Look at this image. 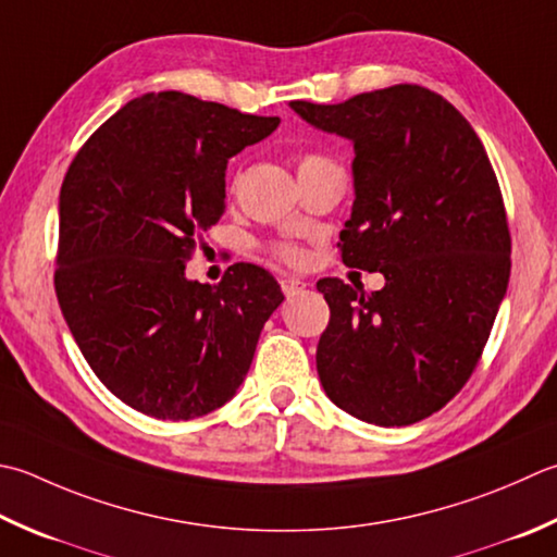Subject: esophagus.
<instances>
[{
	"mask_svg": "<svg viewBox=\"0 0 557 557\" xmlns=\"http://www.w3.org/2000/svg\"><path fill=\"white\" fill-rule=\"evenodd\" d=\"M280 285H282V292H285L287 297H294V294H299V292L307 289V282H301L297 277H282Z\"/></svg>",
	"mask_w": 557,
	"mask_h": 557,
	"instance_id": "esophagus-1",
	"label": "esophagus"
}]
</instances>
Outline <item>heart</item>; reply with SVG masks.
<instances>
[{
  "label": "heart",
  "instance_id": "b5f03b06",
  "mask_svg": "<svg viewBox=\"0 0 557 557\" xmlns=\"http://www.w3.org/2000/svg\"><path fill=\"white\" fill-rule=\"evenodd\" d=\"M323 163H331V161L323 159V157H304L301 163H299V171H307V169H313V166H323ZM275 256L280 260H285V263H289V265H299L301 260H304L301 250L297 246H292V244L275 246Z\"/></svg>",
  "mask_w": 557,
  "mask_h": 557
}]
</instances>
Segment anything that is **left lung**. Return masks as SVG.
I'll use <instances>...</instances> for the list:
<instances>
[{
  "label": "left lung",
  "instance_id": "8db88e82",
  "mask_svg": "<svg viewBox=\"0 0 557 557\" xmlns=\"http://www.w3.org/2000/svg\"><path fill=\"white\" fill-rule=\"evenodd\" d=\"M289 108L352 141V214L343 263L386 285L323 277L331 323L315 350L321 384L352 418L400 428L437 412L473 374L507 294L511 242L483 141L424 86Z\"/></svg>",
  "mask_w": 557,
  "mask_h": 557
}]
</instances>
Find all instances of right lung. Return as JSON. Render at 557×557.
I'll use <instances>...</instances> for the list:
<instances>
[{
  "instance_id": "1",
  "label": "right lung",
  "mask_w": 557,
  "mask_h": 557,
  "mask_svg": "<svg viewBox=\"0 0 557 557\" xmlns=\"http://www.w3.org/2000/svg\"><path fill=\"white\" fill-rule=\"evenodd\" d=\"M277 125L181 91L145 94L96 129L64 176L62 315L103 386L145 416L193 420L232 400L285 301L250 263L216 287L185 277L195 236L224 214L228 159Z\"/></svg>"
}]
</instances>
